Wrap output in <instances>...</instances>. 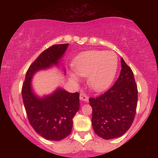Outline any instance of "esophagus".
I'll use <instances>...</instances> for the list:
<instances>
[{
  "instance_id": "esophagus-1",
  "label": "esophagus",
  "mask_w": 158,
  "mask_h": 158,
  "mask_svg": "<svg viewBox=\"0 0 158 158\" xmlns=\"http://www.w3.org/2000/svg\"><path fill=\"white\" fill-rule=\"evenodd\" d=\"M79 98H80L81 100L85 101V102H88V97L86 94L85 93H81L80 96H79Z\"/></svg>"
}]
</instances>
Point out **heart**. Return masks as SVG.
<instances>
[{"label": "heart", "mask_w": 158, "mask_h": 158, "mask_svg": "<svg viewBox=\"0 0 158 158\" xmlns=\"http://www.w3.org/2000/svg\"><path fill=\"white\" fill-rule=\"evenodd\" d=\"M75 73L81 77H88V84L96 91H102L111 84L117 68V59L112 52L90 50L79 54L73 63ZM74 81L77 76L72 75Z\"/></svg>", "instance_id": "heart-1"}]
</instances>
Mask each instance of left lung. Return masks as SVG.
<instances>
[{
  "label": "left lung",
  "mask_w": 158,
  "mask_h": 158,
  "mask_svg": "<svg viewBox=\"0 0 158 158\" xmlns=\"http://www.w3.org/2000/svg\"><path fill=\"white\" fill-rule=\"evenodd\" d=\"M120 74L110 89L97 97H90L92 126L99 137L117 138L129 129L135 117L137 86L132 70L121 58Z\"/></svg>",
  "instance_id": "left-lung-1"
}]
</instances>
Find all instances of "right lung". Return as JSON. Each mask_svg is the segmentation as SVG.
Masks as SVG:
<instances>
[{
	"instance_id": "obj_1",
	"label": "right lung",
	"mask_w": 158,
	"mask_h": 158,
	"mask_svg": "<svg viewBox=\"0 0 158 158\" xmlns=\"http://www.w3.org/2000/svg\"><path fill=\"white\" fill-rule=\"evenodd\" d=\"M68 47V44H55L41 52L27 70L21 89L29 123L40 136L50 140H61L70 134L73 117L79 108V94L58 89L40 99L32 94L30 81L36 71L57 64Z\"/></svg>"
}]
</instances>
